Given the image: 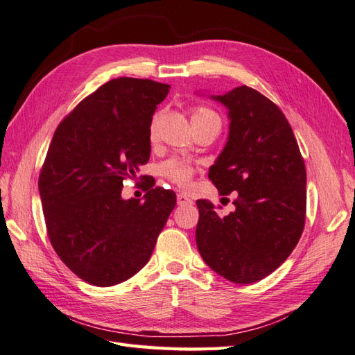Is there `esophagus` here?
Here are the masks:
<instances>
[{"mask_svg": "<svg viewBox=\"0 0 355 355\" xmlns=\"http://www.w3.org/2000/svg\"><path fill=\"white\" fill-rule=\"evenodd\" d=\"M190 203H193V200L188 198L187 194H182V193L178 194V205H179V207H184V205H190Z\"/></svg>", "mask_w": 355, "mask_h": 355, "instance_id": "esophagus-1", "label": "esophagus"}]
</instances>
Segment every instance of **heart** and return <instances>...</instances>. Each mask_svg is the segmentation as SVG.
<instances>
[{
    "label": "heart",
    "instance_id": "heart-1",
    "mask_svg": "<svg viewBox=\"0 0 355 355\" xmlns=\"http://www.w3.org/2000/svg\"><path fill=\"white\" fill-rule=\"evenodd\" d=\"M211 115H216V114L209 111V109H207V107H196L193 111L191 120H198V118H205V116H211ZM155 124H156V118L153 121L152 130H155ZM162 171L165 176H167L170 180H173L175 184H178L179 187H187L191 182L196 168L188 161L171 159L162 165Z\"/></svg>",
    "mask_w": 355,
    "mask_h": 355
}]
</instances>
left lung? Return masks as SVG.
Masks as SVG:
<instances>
[{"label": "left lung", "instance_id": "left-lung-1", "mask_svg": "<svg viewBox=\"0 0 355 355\" xmlns=\"http://www.w3.org/2000/svg\"><path fill=\"white\" fill-rule=\"evenodd\" d=\"M211 98L226 106L231 123L208 176L220 194L237 191L239 198L227 216L198 200L196 243L220 277L250 284L277 270L301 239L305 164L286 115L263 94L243 85Z\"/></svg>", "mask_w": 355, "mask_h": 355}]
</instances>
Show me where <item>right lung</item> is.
Segmentation results:
<instances>
[{
	"mask_svg": "<svg viewBox=\"0 0 355 355\" xmlns=\"http://www.w3.org/2000/svg\"><path fill=\"white\" fill-rule=\"evenodd\" d=\"M170 85L118 77L64 118L39 175L46 232L78 278L111 287L152 257L176 205L175 191L146 180L144 200L121 198L123 180L150 157V125Z\"/></svg>",
	"mask_w": 355,
	"mask_h": 355,
	"instance_id": "1",
	"label": "right lung"
}]
</instances>
